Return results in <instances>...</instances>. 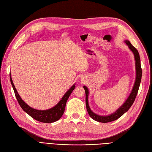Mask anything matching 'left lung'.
<instances>
[{"mask_svg": "<svg viewBox=\"0 0 152 152\" xmlns=\"http://www.w3.org/2000/svg\"><path fill=\"white\" fill-rule=\"evenodd\" d=\"M126 43L128 45L130 50L133 52L134 58L136 61V81L134 83V85L133 86V88L132 90V91L130 95L129 96L128 99L126 100V101L124 102V104L122 105L119 109H117L114 113L112 114H110L109 115L107 116H102V115H99L93 112L88 105V89L84 86L83 88L85 90L86 94V109L88 111V113L90 115V116L93 119H94L96 121L100 122H104V123H106V122H109L114 121L117 119H119L120 117H121L123 115L125 112L128 111L131 105H133L134 103L135 99L136 97L137 94L139 90V87L140 85V83L141 80V76H142V69L141 67V62H140V57L138 53V51L137 50L136 48L132 45V44L130 43L129 41L126 40Z\"/></svg>", "mask_w": 152, "mask_h": 152, "instance_id": "obj_1", "label": "left lung"}]
</instances>
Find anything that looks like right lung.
<instances>
[{
    "label": "right lung",
    "instance_id": "add662e5",
    "mask_svg": "<svg viewBox=\"0 0 152 152\" xmlns=\"http://www.w3.org/2000/svg\"><path fill=\"white\" fill-rule=\"evenodd\" d=\"M9 76H10V80L12 86L13 88L14 94H15V96L16 97L19 105L21 106L22 109L24 112H26L28 115H30L34 119L42 122H45V123H50V122H56L61 118L62 115H63L64 112L66 104L68 98L69 97L72 91L75 88V85L72 86L71 88L66 93V94L62 98L61 101L58 102L55 107H53V108L46 110H39L34 109L30 106H28L26 103L21 99V97L19 96V94H18V91L16 89L15 86L14 85L11 74Z\"/></svg>",
    "mask_w": 152,
    "mask_h": 152
}]
</instances>
